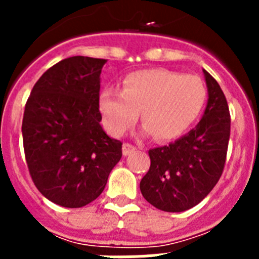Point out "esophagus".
<instances>
[{
	"label": "esophagus",
	"instance_id": "obj_1",
	"mask_svg": "<svg viewBox=\"0 0 259 259\" xmlns=\"http://www.w3.org/2000/svg\"><path fill=\"white\" fill-rule=\"evenodd\" d=\"M135 150H136V148H135L132 144H128V143L123 144V154L124 155L132 154V153H135Z\"/></svg>",
	"mask_w": 259,
	"mask_h": 259
}]
</instances>
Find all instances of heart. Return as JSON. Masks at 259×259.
Returning a JSON list of instances; mask_svg holds the SVG:
<instances>
[{
	"instance_id": "obj_1",
	"label": "heart",
	"mask_w": 259,
	"mask_h": 259,
	"mask_svg": "<svg viewBox=\"0 0 259 259\" xmlns=\"http://www.w3.org/2000/svg\"><path fill=\"white\" fill-rule=\"evenodd\" d=\"M206 101V87L200 77L164 68L136 71L123 79L122 92L104 89L98 109L105 128L120 136L135 124L141 111L145 132L155 140L182 136L198 118Z\"/></svg>"
}]
</instances>
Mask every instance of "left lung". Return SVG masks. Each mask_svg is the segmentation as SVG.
<instances>
[{"label":"left lung","instance_id":"1","mask_svg":"<svg viewBox=\"0 0 259 259\" xmlns=\"http://www.w3.org/2000/svg\"><path fill=\"white\" fill-rule=\"evenodd\" d=\"M209 100L197 127L175 143L149 150L150 167L140 182L144 198L162 211L180 212L200 203L221 179L231 132L227 100L203 70Z\"/></svg>","mask_w":259,"mask_h":259}]
</instances>
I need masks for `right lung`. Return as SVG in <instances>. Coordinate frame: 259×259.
<instances>
[{
	"instance_id": "obj_1",
	"label": "right lung",
	"mask_w": 259,
	"mask_h": 259,
	"mask_svg": "<svg viewBox=\"0 0 259 259\" xmlns=\"http://www.w3.org/2000/svg\"><path fill=\"white\" fill-rule=\"evenodd\" d=\"M106 59L70 57L36 81L23 115L29 175L42 196L63 207H81L102 193L122 158V143L102 130L98 109Z\"/></svg>"
}]
</instances>
